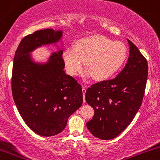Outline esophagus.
<instances>
[{
	"instance_id": "obj_1",
	"label": "esophagus",
	"mask_w": 160,
	"mask_h": 160,
	"mask_svg": "<svg viewBox=\"0 0 160 160\" xmlns=\"http://www.w3.org/2000/svg\"><path fill=\"white\" fill-rule=\"evenodd\" d=\"M82 92H83V102H85V92H86V88L85 86L82 87Z\"/></svg>"
}]
</instances>
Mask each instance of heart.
<instances>
[{
    "instance_id": "heart-1",
    "label": "heart",
    "mask_w": 160,
    "mask_h": 160,
    "mask_svg": "<svg viewBox=\"0 0 160 160\" xmlns=\"http://www.w3.org/2000/svg\"><path fill=\"white\" fill-rule=\"evenodd\" d=\"M127 58V48L121 42H112L102 35H94L78 40L73 48L63 52L67 72L75 76L82 70L96 81H105L116 73Z\"/></svg>"
}]
</instances>
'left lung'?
Segmentation results:
<instances>
[{
    "mask_svg": "<svg viewBox=\"0 0 160 160\" xmlns=\"http://www.w3.org/2000/svg\"><path fill=\"white\" fill-rule=\"evenodd\" d=\"M127 41L129 57L122 72L113 79L93 84L85 92V100L95 111L87 128L95 137L103 140L114 139L127 128L144 96L147 61L138 48Z\"/></svg>",
    "mask_w": 160,
    "mask_h": 160,
    "instance_id": "obj_1",
    "label": "left lung"
}]
</instances>
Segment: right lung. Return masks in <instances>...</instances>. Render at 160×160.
<instances>
[{
	"label": "right lung",
	"instance_id": "obj_1",
	"mask_svg": "<svg viewBox=\"0 0 160 160\" xmlns=\"http://www.w3.org/2000/svg\"><path fill=\"white\" fill-rule=\"evenodd\" d=\"M62 37V31L52 28L34 31L21 40L14 58L13 98L24 122L42 136L60 133L83 102L81 85L64 71L63 51L52 53L44 64L34 62L29 54Z\"/></svg>",
	"mask_w": 160,
	"mask_h": 160
}]
</instances>
